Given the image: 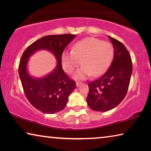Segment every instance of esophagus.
<instances>
[{"mask_svg": "<svg viewBox=\"0 0 151 151\" xmlns=\"http://www.w3.org/2000/svg\"><path fill=\"white\" fill-rule=\"evenodd\" d=\"M82 83H81V82H76V86H77V87H79V86H80L81 85H82Z\"/></svg>", "mask_w": 151, "mask_h": 151, "instance_id": "1", "label": "esophagus"}]
</instances>
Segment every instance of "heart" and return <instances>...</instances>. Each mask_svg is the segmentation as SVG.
<instances>
[{
  "instance_id": "heart-1",
  "label": "heart",
  "mask_w": 151,
  "mask_h": 151,
  "mask_svg": "<svg viewBox=\"0 0 151 151\" xmlns=\"http://www.w3.org/2000/svg\"><path fill=\"white\" fill-rule=\"evenodd\" d=\"M114 55L113 46L94 37L80 40L73 47V50H64L61 63L65 72L73 73L81 64L83 65L75 75L76 79H85L103 74L109 68Z\"/></svg>"
}]
</instances>
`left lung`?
Returning a JSON list of instances; mask_svg holds the SVG:
<instances>
[{"instance_id":"obj_1","label":"left lung","mask_w":151,"mask_h":151,"mask_svg":"<svg viewBox=\"0 0 151 151\" xmlns=\"http://www.w3.org/2000/svg\"><path fill=\"white\" fill-rule=\"evenodd\" d=\"M114 48L111 65L104 75L88 84L86 98L88 106L95 111L105 112L115 108L127 93L132 72L131 58L125 46L109 36Z\"/></svg>"}]
</instances>
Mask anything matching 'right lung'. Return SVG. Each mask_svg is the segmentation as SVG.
<instances>
[{"label": "right lung", "instance_id": "right-lung-1", "mask_svg": "<svg viewBox=\"0 0 151 151\" xmlns=\"http://www.w3.org/2000/svg\"><path fill=\"white\" fill-rule=\"evenodd\" d=\"M75 38V35H48L36 40L27 48L21 57L19 74L25 96L39 111L54 114L65 109L70 93L76 88L62 68L61 55L65 47ZM46 50L52 52L58 60L55 69L41 78H32L27 70L29 58L37 51Z\"/></svg>", "mask_w": 151, "mask_h": 151}]
</instances>
